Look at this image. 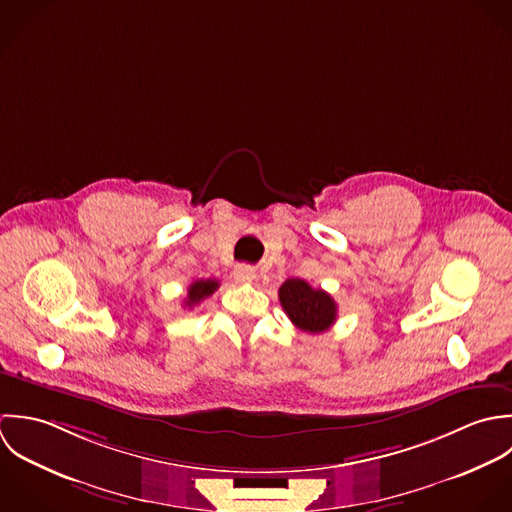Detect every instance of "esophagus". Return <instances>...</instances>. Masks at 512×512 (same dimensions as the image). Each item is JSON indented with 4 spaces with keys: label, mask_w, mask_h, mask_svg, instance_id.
I'll use <instances>...</instances> for the list:
<instances>
[{
    "label": "esophagus",
    "mask_w": 512,
    "mask_h": 512,
    "mask_svg": "<svg viewBox=\"0 0 512 512\" xmlns=\"http://www.w3.org/2000/svg\"><path fill=\"white\" fill-rule=\"evenodd\" d=\"M233 277L237 283H251L255 279V269L251 265H235Z\"/></svg>",
    "instance_id": "34e87169"
}]
</instances>
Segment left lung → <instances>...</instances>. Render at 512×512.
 <instances>
[{
    "label": "left lung",
    "instance_id": "8db88e82",
    "mask_svg": "<svg viewBox=\"0 0 512 512\" xmlns=\"http://www.w3.org/2000/svg\"><path fill=\"white\" fill-rule=\"evenodd\" d=\"M279 301L291 322L310 334L328 330L336 320L334 299L303 279H287L279 289Z\"/></svg>",
    "mask_w": 512,
    "mask_h": 512
}]
</instances>
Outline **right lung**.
<instances>
[{"mask_svg":"<svg viewBox=\"0 0 512 512\" xmlns=\"http://www.w3.org/2000/svg\"><path fill=\"white\" fill-rule=\"evenodd\" d=\"M217 287H219V283H217L215 279L194 281V283L190 285V289H188V297H186L184 305L190 308L200 305L205 297H211V295L217 291Z\"/></svg>","mask_w":512,"mask_h":512,"instance_id":"1","label":"right lung"}]
</instances>
